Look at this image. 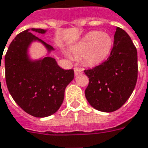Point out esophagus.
Returning a JSON list of instances; mask_svg holds the SVG:
<instances>
[{"instance_id": "esophagus-1", "label": "esophagus", "mask_w": 148, "mask_h": 148, "mask_svg": "<svg viewBox=\"0 0 148 148\" xmlns=\"http://www.w3.org/2000/svg\"><path fill=\"white\" fill-rule=\"evenodd\" d=\"M74 74H75V75H77V74L82 73V70L81 68H79V67H74Z\"/></svg>"}]
</instances>
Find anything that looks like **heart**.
<instances>
[{"mask_svg": "<svg viewBox=\"0 0 148 148\" xmlns=\"http://www.w3.org/2000/svg\"><path fill=\"white\" fill-rule=\"evenodd\" d=\"M113 47V38L107 33L91 31L71 47V52L76 57H83L88 65L103 62L110 55Z\"/></svg>", "mask_w": 148, "mask_h": 148, "instance_id": "obj_1", "label": "heart"}]
</instances>
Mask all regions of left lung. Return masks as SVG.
Instances as JSON below:
<instances>
[{"label":"left lung","mask_w":148,"mask_h":148,"mask_svg":"<svg viewBox=\"0 0 148 148\" xmlns=\"http://www.w3.org/2000/svg\"><path fill=\"white\" fill-rule=\"evenodd\" d=\"M107 59L85 70L89 84L85 95L95 109L113 112L119 109L135 89L138 77L137 50L129 35L117 27Z\"/></svg>","instance_id":"obj_1"}]
</instances>
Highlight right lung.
I'll use <instances>...</instances> for the list:
<instances>
[{
	"instance_id": "obj_1",
	"label": "right lung",
	"mask_w": 148,
	"mask_h": 148,
	"mask_svg": "<svg viewBox=\"0 0 148 148\" xmlns=\"http://www.w3.org/2000/svg\"><path fill=\"white\" fill-rule=\"evenodd\" d=\"M31 32L45 34V30L29 29L16 35L10 43L5 57L6 84L22 110L34 117H47L60 108L65 89L74 79V72L62 69L50 57L31 61L27 51L34 41L42 42L48 51L53 50Z\"/></svg>"
}]
</instances>
